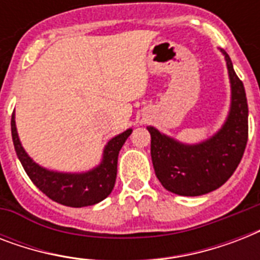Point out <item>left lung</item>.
<instances>
[{
    "label": "left lung",
    "mask_w": 260,
    "mask_h": 260,
    "mask_svg": "<svg viewBox=\"0 0 260 260\" xmlns=\"http://www.w3.org/2000/svg\"><path fill=\"white\" fill-rule=\"evenodd\" d=\"M225 56L231 81V109L224 125L197 144H185L160 134L154 126L151 158L155 174L171 193L196 197L222 186L238 169L248 140V105L243 82L236 75L230 55Z\"/></svg>",
    "instance_id": "8db88e82"
}]
</instances>
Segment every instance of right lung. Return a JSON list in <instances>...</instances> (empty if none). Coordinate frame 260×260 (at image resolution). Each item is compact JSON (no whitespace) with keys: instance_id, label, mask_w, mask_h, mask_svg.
<instances>
[{"instance_id":"1","label":"right lung","mask_w":260,"mask_h":260,"mask_svg":"<svg viewBox=\"0 0 260 260\" xmlns=\"http://www.w3.org/2000/svg\"><path fill=\"white\" fill-rule=\"evenodd\" d=\"M10 126L14 150L30 181L52 201L71 208L94 205L112 193L117 175L118 152L128 136L132 134V129H126L125 132L110 139L104 148L102 162L93 170L71 174L47 170L28 156L18 139L14 112L12 114Z\"/></svg>"}]
</instances>
